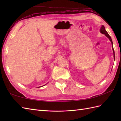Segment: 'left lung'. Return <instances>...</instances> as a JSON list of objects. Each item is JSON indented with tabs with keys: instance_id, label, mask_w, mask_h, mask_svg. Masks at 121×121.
I'll list each match as a JSON object with an SVG mask.
<instances>
[{
	"instance_id": "left-lung-1",
	"label": "left lung",
	"mask_w": 121,
	"mask_h": 121,
	"mask_svg": "<svg viewBox=\"0 0 121 121\" xmlns=\"http://www.w3.org/2000/svg\"><path fill=\"white\" fill-rule=\"evenodd\" d=\"M100 32L101 33H102V34H104L106 36L109 38V40L111 41V43H112V49H113V56H114V59L115 60V53H114V49H113V42H112V39L111 37L110 36V35H109L108 33V32L106 31V30H105V27L104 26V25H102V26L101 27V28H100Z\"/></svg>"
}]
</instances>
